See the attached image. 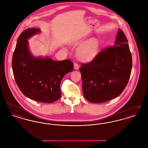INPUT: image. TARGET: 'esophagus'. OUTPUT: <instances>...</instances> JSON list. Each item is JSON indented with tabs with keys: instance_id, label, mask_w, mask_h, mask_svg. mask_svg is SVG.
Returning <instances> with one entry per match:
<instances>
[{
	"instance_id": "esophagus-1",
	"label": "esophagus",
	"mask_w": 148,
	"mask_h": 148,
	"mask_svg": "<svg viewBox=\"0 0 148 148\" xmlns=\"http://www.w3.org/2000/svg\"><path fill=\"white\" fill-rule=\"evenodd\" d=\"M74 69H75V70H77V69H79V64H78L77 63L75 62V63H74Z\"/></svg>"
}]
</instances>
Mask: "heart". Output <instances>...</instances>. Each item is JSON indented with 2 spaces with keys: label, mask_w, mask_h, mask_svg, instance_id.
I'll return each instance as SVG.
<instances>
[{
  "label": "heart",
  "mask_w": 148,
  "mask_h": 148,
  "mask_svg": "<svg viewBox=\"0 0 148 148\" xmlns=\"http://www.w3.org/2000/svg\"><path fill=\"white\" fill-rule=\"evenodd\" d=\"M100 43L97 39L92 38L83 44L77 50V58L84 62H89L97 56Z\"/></svg>",
  "instance_id": "b5f03b06"
}]
</instances>
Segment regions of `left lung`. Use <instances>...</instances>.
Masks as SVG:
<instances>
[{
	"instance_id": "left-lung-1",
	"label": "left lung",
	"mask_w": 148,
	"mask_h": 148,
	"mask_svg": "<svg viewBox=\"0 0 148 148\" xmlns=\"http://www.w3.org/2000/svg\"><path fill=\"white\" fill-rule=\"evenodd\" d=\"M127 39L119 29L113 47L103 50L80 68L85 98L101 103L118 97L128 83L132 56Z\"/></svg>"
}]
</instances>
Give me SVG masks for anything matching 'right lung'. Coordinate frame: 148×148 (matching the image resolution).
<instances>
[{
	"mask_svg": "<svg viewBox=\"0 0 148 148\" xmlns=\"http://www.w3.org/2000/svg\"><path fill=\"white\" fill-rule=\"evenodd\" d=\"M40 33V29L28 28L19 35L12 58L16 83L30 99L51 103L61 97L60 83L73 70L70 60L56 61L48 56L35 57L30 53L29 39Z\"/></svg>",
	"mask_w": 148,
	"mask_h": 148,
	"instance_id": "add662e5",
	"label": "right lung"
}]
</instances>
